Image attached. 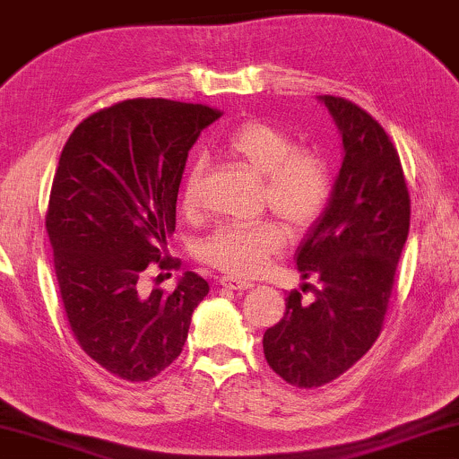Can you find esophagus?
<instances>
[{
  "label": "esophagus",
  "instance_id": "34e87169",
  "mask_svg": "<svg viewBox=\"0 0 459 459\" xmlns=\"http://www.w3.org/2000/svg\"><path fill=\"white\" fill-rule=\"evenodd\" d=\"M220 284L230 290H247L252 286L250 280L237 278V275H222V278H220Z\"/></svg>",
  "mask_w": 459,
  "mask_h": 459
}]
</instances>
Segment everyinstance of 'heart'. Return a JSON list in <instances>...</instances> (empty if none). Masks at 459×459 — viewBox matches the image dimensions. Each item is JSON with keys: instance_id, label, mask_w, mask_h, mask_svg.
<instances>
[{"instance_id": "heart-1", "label": "heart", "mask_w": 459, "mask_h": 459, "mask_svg": "<svg viewBox=\"0 0 459 459\" xmlns=\"http://www.w3.org/2000/svg\"><path fill=\"white\" fill-rule=\"evenodd\" d=\"M222 149L264 177L263 203L282 218L289 229H307L327 207L331 196L327 162L314 149L299 147L295 136L286 130L267 121H246L226 136ZM201 184L203 162H195L187 170L181 195L186 212L192 213L198 207ZM282 244L284 230L273 220L229 222L205 237L201 256L220 272L254 275Z\"/></svg>"}]
</instances>
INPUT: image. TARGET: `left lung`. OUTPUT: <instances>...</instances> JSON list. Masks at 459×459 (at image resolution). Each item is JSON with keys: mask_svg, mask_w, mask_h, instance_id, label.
Returning a JSON list of instances; mask_svg holds the SVG:
<instances>
[{"mask_svg": "<svg viewBox=\"0 0 459 459\" xmlns=\"http://www.w3.org/2000/svg\"><path fill=\"white\" fill-rule=\"evenodd\" d=\"M338 126L344 160L329 205L297 250L316 299L286 297L282 320L263 335L269 368L292 387L314 389L355 366L383 331L397 261L411 226V195L397 149L372 115L320 96Z\"/></svg>", "mask_w": 459, "mask_h": 459, "instance_id": "8db88e82", "label": "left lung"}]
</instances>
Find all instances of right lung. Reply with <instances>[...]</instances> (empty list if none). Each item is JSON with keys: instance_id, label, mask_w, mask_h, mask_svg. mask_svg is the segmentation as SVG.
I'll use <instances>...</instances> for the list:
<instances>
[{"instance_id": "obj_1", "label": "right lung", "mask_w": 459, "mask_h": 459, "mask_svg": "<svg viewBox=\"0 0 459 459\" xmlns=\"http://www.w3.org/2000/svg\"><path fill=\"white\" fill-rule=\"evenodd\" d=\"M220 115L164 98L124 100L82 119L59 156L47 233L65 316L85 355L130 383L158 377L181 355L209 292L195 272L170 292H145L143 282L153 269L179 267L167 246L181 175Z\"/></svg>"}]
</instances>
